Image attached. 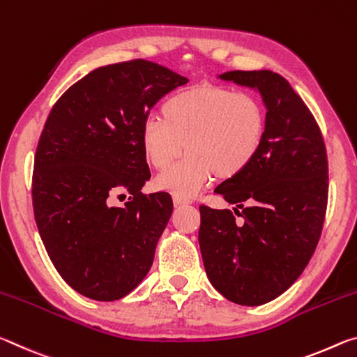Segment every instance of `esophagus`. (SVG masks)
<instances>
[{"instance_id": "esophagus-1", "label": "esophagus", "mask_w": 357, "mask_h": 357, "mask_svg": "<svg viewBox=\"0 0 357 357\" xmlns=\"http://www.w3.org/2000/svg\"><path fill=\"white\" fill-rule=\"evenodd\" d=\"M174 204L175 206H188V204H191V201L180 196H174Z\"/></svg>"}]
</instances>
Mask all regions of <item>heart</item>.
<instances>
[{"mask_svg": "<svg viewBox=\"0 0 357 357\" xmlns=\"http://www.w3.org/2000/svg\"><path fill=\"white\" fill-rule=\"evenodd\" d=\"M266 123L264 106L250 93L196 85L169 98L161 120H147L140 128L139 142L155 169L167 167L185 149V160L158 175L155 185L191 197L213 175L227 180L245 171L262 147Z\"/></svg>", "mask_w": 357, "mask_h": 357, "instance_id": "obj_1", "label": "heart"}]
</instances>
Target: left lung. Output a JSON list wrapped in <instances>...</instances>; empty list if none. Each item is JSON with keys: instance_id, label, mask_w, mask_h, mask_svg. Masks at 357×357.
<instances>
[{"instance_id": "8db88e82", "label": "left lung", "mask_w": 357, "mask_h": 357, "mask_svg": "<svg viewBox=\"0 0 357 357\" xmlns=\"http://www.w3.org/2000/svg\"><path fill=\"white\" fill-rule=\"evenodd\" d=\"M218 79L259 93L266 137L251 165L215 188L241 221L202 206L199 247L213 288L256 307L283 294L317 248L329 183L326 147L312 112L280 74L229 71Z\"/></svg>"}]
</instances>
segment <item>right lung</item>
<instances>
[{"instance_id": "1", "label": "right lung", "mask_w": 357, "mask_h": 357, "mask_svg": "<svg viewBox=\"0 0 357 357\" xmlns=\"http://www.w3.org/2000/svg\"><path fill=\"white\" fill-rule=\"evenodd\" d=\"M186 82L147 60L109 64L50 110L34 156V220L58 273L89 299H121L153 264L174 206L167 192H140L150 171L139 132L151 107ZM123 190L133 196L110 208Z\"/></svg>"}]
</instances>
